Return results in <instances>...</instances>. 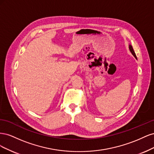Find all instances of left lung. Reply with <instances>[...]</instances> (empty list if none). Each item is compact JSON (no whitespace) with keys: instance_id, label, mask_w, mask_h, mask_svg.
Returning a JSON list of instances; mask_svg holds the SVG:
<instances>
[{"instance_id":"obj_1","label":"left lung","mask_w":154,"mask_h":154,"mask_svg":"<svg viewBox=\"0 0 154 154\" xmlns=\"http://www.w3.org/2000/svg\"><path fill=\"white\" fill-rule=\"evenodd\" d=\"M129 49H130V52H131V53L133 54L134 57L137 59V57H136V53H135L134 51V49H133L132 46L131 45H129Z\"/></svg>"}]
</instances>
